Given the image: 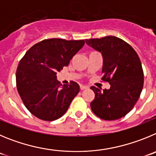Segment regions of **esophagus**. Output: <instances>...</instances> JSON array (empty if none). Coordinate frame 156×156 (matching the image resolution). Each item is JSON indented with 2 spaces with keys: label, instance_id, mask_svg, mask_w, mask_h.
<instances>
[{
  "label": "esophagus",
  "instance_id": "esophagus-1",
  "mask_svg": "<svg viewBox=\"0 0 156 156\" xmlns=\"http://www.w3.org/2000/svg\"><path fill=\"white\" fill-rule=\"evenodd\" d=\"M86 88H88V87H87L86 85H80V89H81V90H84V89H86Z\"/></svg>",
  "mask_w": 156,
  "mask_h": 156
}]
</instances>
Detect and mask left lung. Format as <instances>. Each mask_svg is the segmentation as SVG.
Wrapping results in <instances>:
<instances>
[{"mask_svg": "<svg viewBox=\"0 0 156 156\" xmlns=\"http://www.w3.org/2000/svg\"><path fill=\"white\" fill-rule=\"evenodd\" d=\"M85 42L102 54V80L110 84V88L103 91L91 87L95 92L91 109L102 120L121 118L133 109L142 91L144 73L139 57L130 44L116 36Z\"/></svg>", "mask_w": 156, "mask_h": 156, "instance_id": "left-lung-1", "label": "left lung"}]
</instances>
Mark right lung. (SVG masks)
I'll return each instance as SVG.
<instances>
[{
	"label": "right lung",
	"instance_id": "right-lung-1",
	"mask_svg": "<svg viewBox=\"0 0 156 156\" xmlns=\"http://www.w3.org/2000/svg\"><path fill=\"white\" fill-rule=\"evenodd\" d=\"M84 44V40H44L21 59L16 71L17 89L24 105L37 118L53 121L68 110L80 87L73 81L62 86L57 73L69 64Z\"/></svg>",
	"mask_w": 156,
	"mask_h": 156
}]
</instances>
